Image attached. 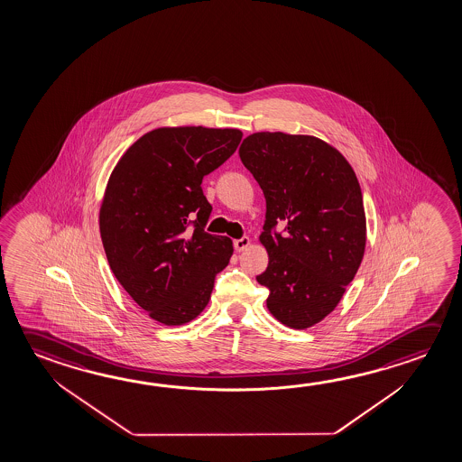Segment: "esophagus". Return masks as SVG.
I'll return each mask as SVG.
<instances>
[{"label": "esophagus", "mask_w": 462, "mask_h": 462, "mask_svg": "<svg viewBox=\"0 0 462 462\" xmlns=\"http://www.w3.org/2000/svg\"><path fill=\"white\" fill-rule=\"evenodd\" d=\"M248 246H250V238L248 236H242V238L234 240V248L236 251L246 250Z\"/></svg>", "instance_id": "obj_1"}]
</instances>
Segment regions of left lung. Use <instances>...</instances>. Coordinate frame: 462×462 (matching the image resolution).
<instances>
[{
    "label": "left lung",
    "instance_id": "1",
    "mask_svg": "<svg viewBox=\"0 0 462 462\" xmlns=\"http://www.w3.org/2000/svg\"><path fill=\"white\" fill-rule=\"evenodd\" d=\"M240 158L265 198L259 240L269 264L256 280L269 288L267 308L283 326L308 328L340 303L363 261L365 214L355 171L316 136L282 132L246 136Z\"/></svg>",
    "mask_w": 462,
    "mask_h": 462
}]
</instances>
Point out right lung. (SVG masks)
I'll use <instances>...</instances> for the list:
<instances>
[{"label": "right lung", "instance_id": "1", "mask_svg": "<svg viewBox=\"0 0 462 462\" xmlns=\"http://www.w3.org/2000/svg\"><path fill=\"white\" fill-rule=\"evenodd\" d=\"M236 129H156L113 171L99 211L107 263L150 318L182 326L205 310L234 246L205 227L212 206L201 182L242 142Z\"/></svg>", "mask_w": 462, "mask_h": 462}]
</instances>
